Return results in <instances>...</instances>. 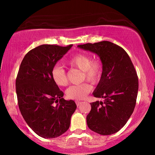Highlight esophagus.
I'll list each match as a JSON object with an SVG mask.
<instances>
[{
	"label": "esophagus",
	"instance_id": "34e87169",
	"mask_svg": "<svg viewBox=\"0 0 155 155\" xmlns=\"http://www.w3.org/2000/svg\"><path fill=\"white\" fill-rule=\"evenodd\" d=\"M76 104H77V107H78V106H80L81 104H82V102H81V101H76Z\"/></svg>",
	"mask_w": 155,
	"mask_h": 155
}]
</instances>
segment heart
<instances>
[{"label":"heart","mask_w":155,"mask_h":155,"mask_svg":"<svg viewBox=\"0 0 155 155\" xmlns=\"http://www.w3.org/2000/svg\"><path fill=\"white\" fill-rule=\"evenodd\" d=\"M71 68H77L83 71L82 81H88L92 84L98 82L103 74V64L99 59L92 60L87 54L78 53L72 57L67 62ZM51 77L54 83L58 86H65L67 84L65 70L60 65H55L51 70ZM91 90V86L87 83L72 85L68 87L65 94L68 98L82 100L87 96Z\"/></svg>","instance_id":"1"}]
</instances>
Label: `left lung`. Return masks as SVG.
Wrapping results in <instances>:
<instances>
[{"label":"left lung","instance_id":"obj_1","mask_svg":"<svg viewBox=\"0 0 155 155\" xmlns=\"http://www.w3.org/2000/svg\"><path fill=\"white\" fill-rule=\"evenodd\" d=\"M77 47L96 54L103 67L92 94L104 101L90 103L86 118L88 127L102 135L114 134L124 127L134 111L139 87L134 65L124 49L108 41Z\"/></svg>","mask_w":155,"mask_h":155}]
</instances>
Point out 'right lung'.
<instances>
[{
  "instance_id": "obj_1",
  "label": "right lung",
  "mask_w": 155,
  "mask_h": 155,
  "mask_svg": "<svg viewBox=\"0 0 155 155\" xmlns=\"http://www.w3.org/2000/svg\"><path fill=\"white\" fill-rule=\"evenodd\" d=\"M72 46L36 47L26 54L18 70L15 81L18 107L28 127L41 137L64 134L77 109L74 101L64 99V92L51 77L52 68Z\"/></svg>"
}]
</instances>
